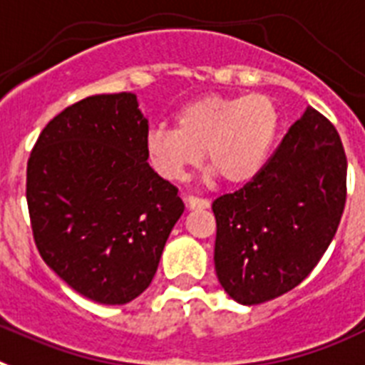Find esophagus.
Masks as SVG:
<instances>
[{"label":"esophagus","mask_w":365,"mask_h":365,"mask_svg":"<svg viewBox=\"0 0 365 365\" xmlns=\"http://www.w3.org/2000/svg\"><path fill=\"white\" fill-rule=\"evenodd\" d=\"M185 204L189 209H207L211 202L207 198H198V196H187Z\"/></svg>","instance_id":"34e87169"}]
</instances>
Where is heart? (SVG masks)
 <instances>
[{
  "label": "heart",
  "mask_w": 365,
  "mask_h": 365,
  "mask_svg": "<svg viewBox=\"0 0 365 365\" xmlns=\"http://www.w3.org/2000/svg\"><path fill=\"white\" fill-rule=\"evenodd\" d=\"M174 126H154L145 138L152 169L180 180L202 161L230 185L248 183L261 173L279 130V112L268 95H205L187 103Z\"/></svg>",
  "instance_id": "1"
}]
</instances>
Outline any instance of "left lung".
<instances>
[{
	"instance_id": "obj_1",
	"label": "left lung",
	"mask_w": 365,
	"mask_h": 365,
	"mask_svg": "<svg viewBox=\"0 0 365 365\" xmlns=\"http://www.w3.org/2000/svg\"><path fill=\"white\" fill-rule=\"evenodd\" d=\"M345 183L340 135L309 106L261 173L213 202L215 270L227 296L259 305L296 288L338 230Z\"/></svg>"
}]
</instances>
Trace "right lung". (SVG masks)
<instances>
[{"mask_svg":"<svg viewBox=\"0 0 365 365\" xmlns=\"http://www.w3.org/2000/svg\"><path fill=\"white\" fill-rule=\"evenodd\" d=\"M138 106L126 91L78 101L47 123L27 161L38 252L73 290L103 305L147 290L185 209L147 163L148 121Z\"/></svg>","mask_w":365,"mask_h":365,"instance_id":"1","label":"right lung"}]
</instances>
